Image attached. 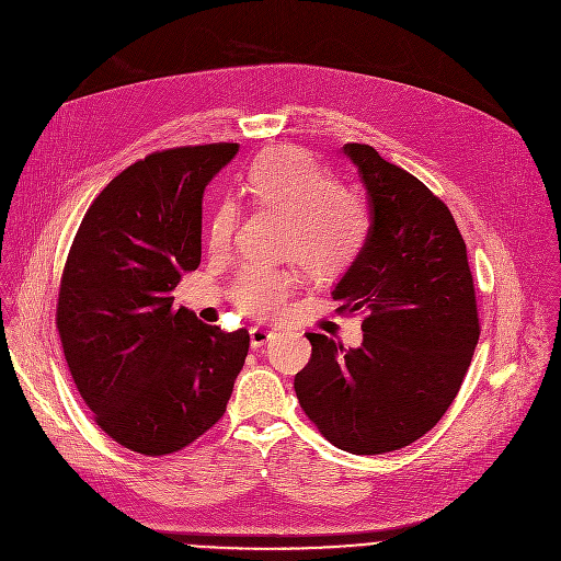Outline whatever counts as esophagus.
Masks as SVG:
<instances>
[{"instance_id":"esophagus-1","label":"esophagus","mask_w":561,"mask_h":561,"mask_svg":"<svg viewBox=\"0 0 561 561\" xmlns=\"http://www.w3.org/2000/svg\"><path fill=\"white\" fill-rule=\"evenodd\" d=\"M273 337H275V333H273V331H266V329H260V327L251 329V346H253V348H262V346H266Z\"/></svg>"}]
</instances>
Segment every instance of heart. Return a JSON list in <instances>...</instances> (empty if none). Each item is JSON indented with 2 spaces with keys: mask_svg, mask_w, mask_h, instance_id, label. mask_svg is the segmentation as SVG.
<instances>
[{
  "mask_svg": "<svg viewBox=\"0 0 561 561\" xmlns=\"http://www.w3.org/2000/svg\"><path fill=\"white\" fill-rule=\"evenodd\" d=\"M242 188L257 208L284 217V255L297 257L314 277H342L364 255L370 239L366 204L306 150L279 146L260 152L242 173ZM234 224V202H217L206 224L213 255L230 249ZM297 284L299 277L290 271L249 266L237 277L232 299L247 314L277 317Z\"/></svg>",
  "mask_w": 561,
  "mask_h": 561,
  "instance_id": "obj_1",
  "label": "heart"
}]
</instances>
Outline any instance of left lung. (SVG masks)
<instances>
[{"mask_svg": "<svg viewBox=\"0 0 561 561\" xmlns=\"http://www.w3.org/2000/svg\"><path fill=\"white\" fill-rule=\"evenodd\" d=\"M368 195L370 239L333 288L340 312H366L359 348L306 333L295 375L304 413L353 455L399 450L448 411L479 340L466 244L448 206L373 146L346 144Z\"/></svg>", "mask_w": 561, "mask_h": 561, "instance_id": "8db88e82", "label": "left lung"}]
</instances>
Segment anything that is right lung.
<instances>
[{
    "instance_id": "1",
    "label": "right lung",
    "mask_w": 561,
    "mask_h": 561,
    "mask_svg": "<svg viewBox=\"0 0 561 561\" xmlns=\"http://www.w3.org/2000/svg\"><path fill=\"white\" fill-rule=\"evenodd\" d=\"M237 144L152 152L87 210L57 301L66 364L98 426L141 455H169L226 411L249 355L247 329L208 327L173 308L202 260V197Z\"/></svg>"
}]
</instances>
